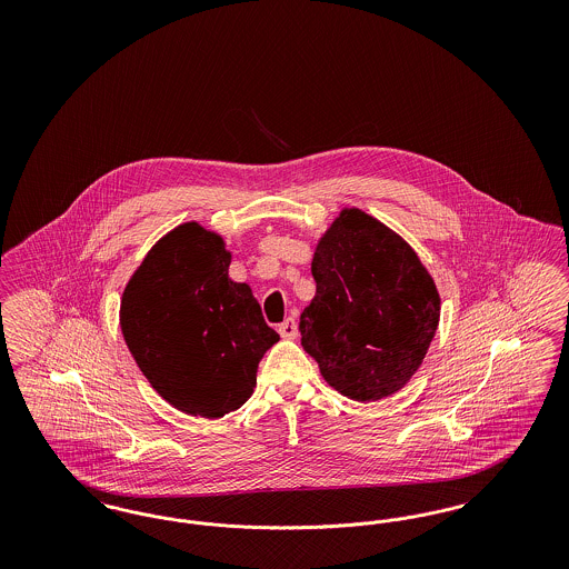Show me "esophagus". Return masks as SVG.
I'll list each match as a JSON object with an SVG mask.
<instances>
[{
	"instance_id": "obj_1",
	"label": "esophagus",
	"mask_w": 569,
	"mask_h": 569,
	"mask_svg": "<svg viewBox=\"0 0 569 569\" xmlns=\"http://www.w3.org/2000/svg\"><path fill=\"white\" fill-rule=\"evenodd\" d=\"M279 335L283 337V339H297L298 337V326L297 320L295 318H288L286 322H281L279 325Z\"/></svg>"
}]
</instances>
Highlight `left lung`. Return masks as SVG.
<instances>
[{"label": "left lung", "instance_id": "1", "mask_svg": "<svg viewBox=\"0 0 569 569\" xmlns=\"http://www.w3.org/2000/svg\"><path fill=\"white\" fill-rule=\"evenodd\" d=\"M316 297L300 343L322 378L353 401L401 390L439 325V292L416 251L360 209H343L316 247Z\"/></svg>", "mask_w": 569, "mask_h": 569}]
</instances>
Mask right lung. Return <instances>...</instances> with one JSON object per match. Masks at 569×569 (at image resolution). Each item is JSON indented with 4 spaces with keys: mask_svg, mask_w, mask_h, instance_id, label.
<instances>
[{
    "mask_svg": "<svg viewBox=\"0 0 569 569\" xmlns=\"http://www.w3.org/2000/svg\"><path fill=\"white\" fill-rule=\"evenodd\" d=\"M228 267L223 239L188 221L151 247L121 298V332L142 376L170 406L200 418L243 406L258 362L279 341Z\"/></svg>",
    "mask_w": 569,
    "mask_h": 569,
    "instance_id": "1",
    "label": "right lung"
}]
</instances>
